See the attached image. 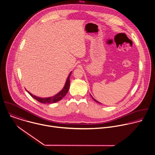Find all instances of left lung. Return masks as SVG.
I'll return each mask as SVG.
<instances>
[{
	"label": "left lung",
	"mask_w": 155,
	"mask_h": 155,
	"mask_svg": "<svg viewBox=\"0 0 155 155\" xmlns=\"http://www.w3.org/2000/svg\"><path fill=\"white\" fill-rule=\"evenodd\" d=\"M91 97H92V96H91ZM92 98H93V99H94V101H96V102H97V103H100V102H98V101H97V100H95V99H94V98H93V97H92Z\"/></svg>",
	"instance_id": "obj_1"
}]
</instances>
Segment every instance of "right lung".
I'll return each instance as SVG.
<instances>
[{
	"label": "right lung",
	"mask_w": 155,
	"mask_h": 155,
	"mask_svg": "<svg viewBox=\"0 0 155 155\" xmlns=\"http://www.w3.org/2000/svg\"><path fill=\"white\" fill-rule=\"evenodd\" d=\"M71 72L67 78L66 82L65 83V85L63 87V89L57 95H55V96L52 97H49V98H40V97H37L36 96H34L33 95H32L31 93H29V92H28L29 95L34 98L35 100H36L37 101H38V102L41 103H44V104H46V103H56L60 100H61L68 93L69 89V86H70V76L71 75Z\"/></svg>",
	"instance_id": "obj_1"
}]
</instances>
